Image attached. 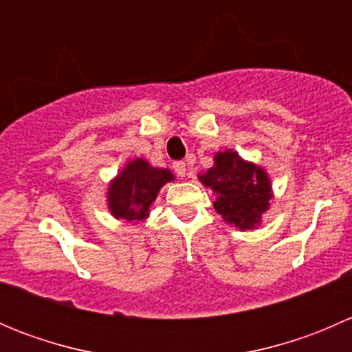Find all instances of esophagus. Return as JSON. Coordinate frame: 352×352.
<instances>
[{
    "label": "esophagus",
    "mask_w": 352,
    "mask_h": 352,
    "mask_svg": "<svg viewBox=\"0 0 352 352\" xmlns=\"http://www.w3.org/2000/svg\"><path fill=\"white\" fill-rule=\"evenodd\" d=\"M173 170H175V173L179 177H186V172H187V166L184 162H175L173 163Z\"/></svg>",
    "instance_id": "1"
}]
</instances>
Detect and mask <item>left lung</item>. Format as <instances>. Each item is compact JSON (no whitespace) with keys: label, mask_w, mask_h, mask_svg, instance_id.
I'll return each mask as SVG.
<instances>
[{"label":"left lung","mask_w":352,"mask_h":352,"mask_svg":"<svg viewBox=\"0 0 352 352\" xmlns=\"http://www.w3.org/2000/svg\"><path fill=\"white\" fill-rule=\"evenodd\" d=\"M206 187L216 192L214 209L228 225L240 230H254L272 197L271 180L264 168L245 162L235 151H219L214 165L199 175Z\"/></svg>","instance_id":"1"}]
</instances>
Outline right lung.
<instances>
[{
    "mask_svg": "<svg viewBox=\"0 0 352 352\" xmlns=\"http://www.w3.org/2000/svg\"><path fill=\"white\" fill-rule=\"evenodd\" d=\"M172 180L173 173L170 170L155 168L143 158L133 160L110 182L107 192L110 212L117 219L144 221L160 189Z\"/></svg>",
    "mask_w": 352,
    "mask_h": 352,
    "instance_id": "right-lung-1",
    "label": "right lung"
}]
</instances>
